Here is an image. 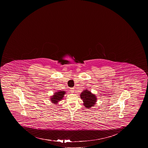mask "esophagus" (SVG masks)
<instances>
[{
    "mask_svg": "<svg viewBox=\"0 0 148 148\" xmlns=\"http://www.w3.org/2000/svg\"><path fill=\"white\" fill-rule=\"evenodd\" d=\"M70 91L71 92H74V88H70Z\"/></svg>",
    "mask_w": 148,
    "mask_h": 148,
    "instance_id": "obj_1",
    "label": "esophagus"
}]
</instances>
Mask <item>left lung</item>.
<instances>
[{
    "label": "left lung",
    "mask_w": 148,
    "mask_h": 148,
    "mask_svg": "<svg viewBox=\"0 0 148 148\" xmlns=\"http://www.w3.org/2000/svg\"><path fill=\"white\" fill-rule=\"evenodd\" d=\"M80 98L84 102V105L87 108L90 109L91 107L95 106L96 103L97 98L96 95L92 94L91 92L88 90H84L83 92L81 93Z\"/></svg>",
    "instance_id": "8db88e82"
}]
</instances>
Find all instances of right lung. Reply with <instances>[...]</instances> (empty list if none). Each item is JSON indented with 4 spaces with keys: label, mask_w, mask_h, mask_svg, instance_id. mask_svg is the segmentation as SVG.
<instances>
[{
    "label": "right lung",
    "mask_w": 148,
    "mask_h": 148,
    "mask_svg": "<svg viewBox=\"0 0 148 148\" xmlns=\"http://www.w3.org/2000/svg\"><path fill=\"white\" fill-rule=\"evenodd\" d=\"M64 94H66V92L63 91H59L56 92L53 96H51V102L53 104H58V103L63 99Z\"/></svg>",
    "instance_id": "obj_1"
}]
</instances>
